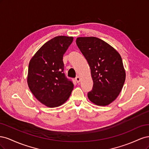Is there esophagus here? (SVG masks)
<instances>
[{"mask_svg":"<svg viewBox=\"0 0 149 149\" xmlns=\"http://www.w3.org/2000/svg\"><path fill=\"white\" fill-rule=\"evenodd\" d=\"M75 79H76V82H77L78 83H79L80 81H81V79H80V78L79 77V76H77V77H76Z\"/></svg>","mask_w":149,"mask_h":149,"instance_id":"obj_1","label":"esophagus"}]
</instances>
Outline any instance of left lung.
<instances>
[{
    "label": "left lung",
    "mask_w": 149,
    "mask_h": 149,
    "mask_svg": "<svg viewBox=\"0 0 149 149\" xmlns=\"http://www.w3.org/2000/svg\"><path fill=\"white\" fill-rule=\"evenodd\" d=\"M76 43L91 69L93 86L88 93L89 100L98 106L109 105L119 96L125 82L120 55L110 45L96 37H78Z\"/></svg>",
    "instance_id": "obj_1"
}]
</instances>
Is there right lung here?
<instances>
[{
  "instance_id": "1",
  "label": "right lung",
  "mask_w": 149,
  "mask_h": 149,
  "mask_svg": "<svg viewBox=\"0 0 149 149\" xmlns=\"http://www.w3.org/2000/svg\"><path fill=\"white\" fill-rule=\"evenodd\" d=\"M73 37L58 36L40 48L30 61L27 83L34 96L49 107L64 104L74 84L65 73L63 56Z\"/></svg>"
}]
</instances>
